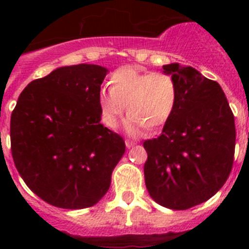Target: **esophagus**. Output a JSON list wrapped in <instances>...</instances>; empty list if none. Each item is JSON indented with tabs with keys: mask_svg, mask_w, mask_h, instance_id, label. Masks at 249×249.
Returning <instances> with one entry per match:
<instances>
[{
	"mask_svg": "<svg viewBox=\"0 0 249 249\" xmlns=\"http://www.w3.org/2000/svg\"><path fill=\"white\" fill-rule=\"evenodd\" d=\"M135 142H133V141H129V140H126V147L127 148H131V147H133L135 146Z\"/></svg>",
	"mask_w": 249,
	"mask_h": 249,
	"instance_id": "esophagus-1",
	"label": "esophagus"
}]
</instances>
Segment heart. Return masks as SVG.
Returning <instances> with one entry per match:
<instances>
[{
  "mask_svg": "<svg viewBox=\"0 0 249 249\" xmlns=\"http://www.w3.org/2000/svg\"><path fill=\"white\" fill-rule=\"evenodd\" d=\"M178 103V86L172 76L160 72H142L127 66L114 72L109 89H102L97 96L101 122L107 128L118 126L122 114L128 135L138 136L146 129L163 126L172 117Z\"/></svg>",
  "mask_w": 249,
  "mask_h": 249,
  "instance_id": "obj_1",
  "label": "heart"
}]
</instances>
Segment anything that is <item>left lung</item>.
Returning a JSON list of instances; mask_svg holds the SVG:
<instances>
[{
	"label": "left lung",
	"instance_id": "left-lung-1",
	"mask_svg": "<svg viewBox=\"0 0 249 249\" xmlns=\"http://www.w3.org/2000/svg\"><path fill=\"white\" fill-rule=\"evenodd\" d=\"M175 78L178 103L160 137L144 141V181L153 201L188 210L222 188L233 166L234 117L223 89L191 66L164 65Z\"/></svg>",
	"mask_w": 249,
	"mask_h": 249
}]
</instances>
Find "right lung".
I'll return each instance as SVG.
<instances>
[{"label":"right lung","instance_id":"add662e5","mask_svg":"<svg viewBox=\"0 0 249 249\" xmlns=\"http://www.w3.org/2000/svg\"><path fill=\"white\" fill-rule=\"evenodd\" d=\"M108 70L81 63L28 83L11 116V151L35 195L66 210L97 203L126 151L101 123L97 96Z\"/></svg>","mask_w":249,"mask_h":249}]
</instances>
